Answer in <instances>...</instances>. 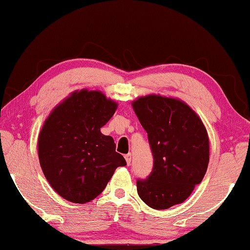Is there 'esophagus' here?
<instances>
[{
	"mask_svg": "<svg viewBox=\"0 0 250 250\" xmlns=\"http://www.w3.org/2000/svg\"><path fill=\"white\" fill-rule=\"evenodd\" d=\"M125 159L126 164H128V165L131 164V153H128V154H125Z\"/></svg>",
	"mask_w": 250,
	"mask_h": 250,
	"instance_id": "1",
	"label": "esophagus"
}]
</instances>
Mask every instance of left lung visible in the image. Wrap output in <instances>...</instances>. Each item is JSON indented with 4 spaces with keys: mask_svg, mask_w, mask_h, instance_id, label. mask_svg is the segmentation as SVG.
I'll return each instance as SVG.
<instances>
[{
    "mask_svg": "<svg viewBox=\"0 0 250 250\" xmlns=\"http://www.w3.org/2000/svg\"><path fill=\"white\" fill-rule=\"evenodd\" d=\"M132 106L153 156L151 173L137 180L138 195L153 209L184 203L208 168L209 138L203 121L184 101L159 94L138 98Z\"/></svg>",
    "mask_w": 250,
    "mask_h": 250,
    "instance_id": "obj_1",
    "label": "left lung"
}]
</instances>
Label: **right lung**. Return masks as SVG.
I'll list each match as a JSON object with an SVG mask.
<instances>
[{"instance_id": "1", "label": "right lung", "mask_w": 250, "mask_h": 250, "mask_svg": "<svg viewBox=\"0 0 250 250\" xmlns=\"http://www.w3.org/2000/svg\"><path fill=\"white\" fill-rule=\"evenodd\" d=\"M118 104L100 91H74L46 118L38 140L42 171L51 187L74 204L104 191L114 170L126 165L112 137L100 129Z\"/></svg>"}]
</instances>
